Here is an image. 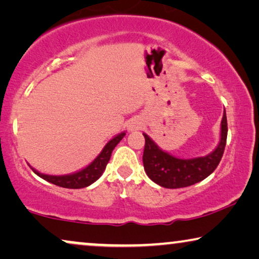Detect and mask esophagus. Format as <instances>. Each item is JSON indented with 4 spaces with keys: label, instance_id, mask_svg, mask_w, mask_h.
Wrapping results in <instances>:
<instances>
[{
    "label": "esophagus",
    "instance_id": "34e87169",
    "mask_svg": "<svg viewBox=\"0 0 259 259\" xmlns=\"http://www.w3.org/2000/svg\"><path fill=\"white\" fill-rule=\"evenodd\" d=\"M128 128H130V131H133V130H136V128H138V127H137L136 125H130V127H128Z\"/></svg>",
    "mask_w": 259,
    "mask_h": 259
}]
</instances>
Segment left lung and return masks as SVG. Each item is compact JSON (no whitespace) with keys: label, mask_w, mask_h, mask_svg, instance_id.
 Wrapping results in <instances>:
<instances>
[{"label":"left lung","mask_w":259,"mask_h":259,"mask_svg":"<svg viewBox=\"0 0 259 259\" xmlns=\"http://www.w3.org/2000/svg\"><path fill=\"white\" fill-rule=\"evenodd\" d=\"M145 137L143 155L144 168L148 178L166 189L191 186L207 178L217 168L224 153L228 138V120L224 109L222 120L221 141L217 148L205 157L180 159L159 148L147 134Z\"/></svg>","instance_id":"obj_1"}]
</instances>
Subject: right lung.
Returning a JSON list of instances; mask_svg holds the SVG:
<instances>
[{
	"label": "right lung",
	"mask_w": 259,
	"mask_h": 259,
	"mask_svg": "<svg viewBox=\"0 0 259 259\" xmlns=\"http://www.w3.org/2000/svg\"><path fill=\"white\" fill-rule=\"evenodd\" d=\"M125 132L118 134V136L113 138L106 144L104 150L101 151V153L91 162L87 167L81 169L79 172L73 173V175H67V176H49L40 173L36 169H33L35 175H37L40 178L47 180V182L58 185L60 187H65V189H82V187L90 186L91 184L100 178L102 173H104L106 166H107L109 159H111V154L114 147L120 143V140L125 137Z\"/></svg>",
	"instance_id": "right-lung-1"
}]
</instances>
